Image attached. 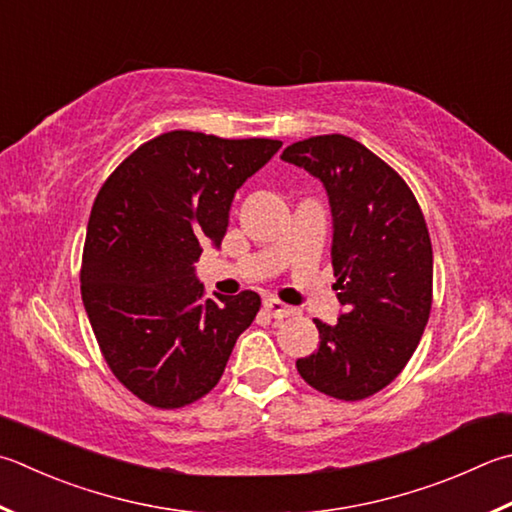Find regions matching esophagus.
I'll use <instances>...</instances> for the list:
<instances>
[{
  "instance_id": "esophagus-1",
  "label": "esophagus",
  "mask_w": 512,
  "mask_h": 512,
  "mask_svg": "<svg viewBox=\"0 0 512 512\" xmlns=\"http://www.w3.org/2000/svg\"><path fill=\"white\" fill-rule=\"evenodd\" d=\"M265 310L272 314L274 318H287V316H294L296 314V307L287 305L283 301H278V298H265Z\"/></svg>"
}]
</instances>
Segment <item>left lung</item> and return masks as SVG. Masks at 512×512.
<instances>
[{"label": "left lung", "mask_w": 512, "mask_h": 512, "mask_svg": "<svg viewBox=\"0 0 512 512\" xmlns=\"http://www.w3.org/2000/svg\"><path fill=\"white\" fill-rule=\"evenodd\" d=\"M285 162L323 182L332 207V267L345 314L314 318L318 350L296 361L314 390L361 401L406 368L432 307V245L397 171L341 133L289 144Z\"/></svg>", "instance_id": "1"}]
</instances>
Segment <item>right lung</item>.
Returning a JSON list of instances; mask_svg holds the SVG:
<instances>
[{
    "label": "right lung",
    "instance_id": "right-lung-1",
    "mask_svg": "<svg viewBox=\"0 0 512 512\" xmlns=\"http://www.w3.org/2000/svg\"><path fill=\"white\" fill-rule=\"evenodd\" d=\"M281 140L169 131L115 169L93 202L82 301L124 388L153 408L189 406L214 388L260 310L252 289L205 298L194 263L220 247L236 189Z\"/></svg>",
    "mask_w": 512,
    "mask_h": 512
}]
</instances>
